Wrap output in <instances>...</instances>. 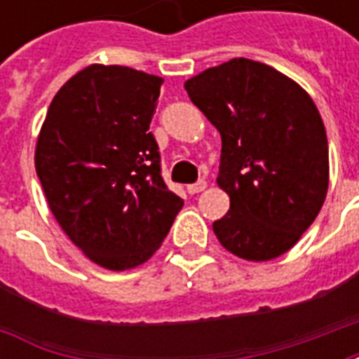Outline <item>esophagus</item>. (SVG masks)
<instances>
[{
    "mask_svg": "<svg viewBox=\"0 0 359 359\" xmlns=\"http://www.w3.org/2000/svg\"><path fill=\"white\" fill-rule=\"evenodd\" d=\"M205 188H208V182H205V180H198L194 184H188L187 190L188 194H198V192H203Z\"/></svg>",
    "mask_w": 359,
    "mask_h": 359,
    "instance_id": "34e87169",
    "label": "esophagus"
}]
</instances>
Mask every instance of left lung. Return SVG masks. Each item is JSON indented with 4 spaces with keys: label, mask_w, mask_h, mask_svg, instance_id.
Listing matches in <instances>:
<instances>
[{
    "label": "left lung",
    "mask_w": 359,
    "mask_h": 359,
    "mask_svg": "<svg viewBox=\"0 0 359 359\" xmlns=\"http://www.w3.org/2000/svg\"><path fill=\"white\" fill-rule=\"evenodd\" d=\"M221 134L217 184L231 210L213 223L221 246L248 262L283 256L316 221L329 188L323 118L298 82L231 59L184 82Z\"/></svg>",
    "instance_id": "8db88e82"
}]
</instances>
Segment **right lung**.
<instances>
[{"label":"right lung","mask_w":359,"mask_h":359,"mask_svg":"<svg viewBox=\"0 0 359 359\" xmlns=\"http://www.w3.org/2000/svg\"><path fill=\"white\" fill-rule=\"evenodd\" d=\"M161 76L88 65L51 100L34 165L53 217L100 267H138L163 244L182 198L165 187L149 123Z\"/></svg>","instance_id":"right-lung-1"}]
</instances>
